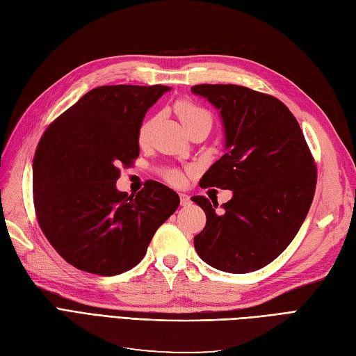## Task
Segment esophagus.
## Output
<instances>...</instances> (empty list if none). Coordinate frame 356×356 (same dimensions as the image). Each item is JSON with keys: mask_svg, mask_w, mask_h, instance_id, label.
Returning <instances> with one entry per match:
<instances>
[{"mask_svg": "<svg viewBox=\"0 0 356 356\" xmlns=\"http://www.w3.org/2000/svg\"><path fill=\"white\" fill-rule=\"evenodd\" d=\"M179 200H181V207H188V204L191 203L190 196L186 195V193H179Z\"/></svg>", "mask_w": 356, "mask_h": 356, "instance_id": "1", "label": "esophagus"}]
</instances>
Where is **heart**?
Here are the masks:
<instances>
[{"mask_svg": "<svg viewBox=\"0 0 356 356\" xmlns=\"http://www.w3.org/2000/svg\"><path fill=\"white\" fill-rule=\"evenodd\" d=\"M175 110H177V114L179 117L181 123L184 124V127H187L193 122L199 120V118H209V120H211V117H209V114L207 111H204L203 108H200V106L195 105L193 102H190V101H181V102H178L177 106H175ZM149 131H152V122H144L143 126L139 127V132H138L139 143H145L147 141L148 136H149ZM165 177H166V179L169 182H172V184H181V182H182V174H181L179 170H177V169L168 170L166 174H165Z\"/></svg>", "mask_w": 356, "mask_h": 356, "instance_id": "obj_1", "label": "heart"}]
</instances>
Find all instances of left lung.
Wrapping results in <instances>:
<instances>
[{
	"label": "left lung",
	"mask_w": 356,
	"mask_h": 356,
	"mask_svg": "<svg viewBox=\"0 0 356 356\" xmlns=\"http://www.w3.org/2000/svg\"><path fill=\"white\" fill-rule=\"evenodd\" d=\"M191 92L220 111L225 154L202 187L232 190L222 203L195 196L207 225L195 236L202 260L227 273L272 263L296 238L314 200L316 166L303 132L275 96L236 84H197Z\"/></svg>",
	"instance_id": "8db88e82"
}]
</instances>
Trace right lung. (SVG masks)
<instances>
[{"instance_id": "1", "label": "right lung", "mask_w": 356, "mask_h": 356, "mask_svg": "<svg viewBox=\"0 0 356 356\" xmlns=\"http://www.w3.org/2000/svg\"><path fill=\"white\" fill-rule=\"evenodd\" d=\"M168 86H101L42 134L32 161L40 227L63 260L101 276L131 270L179 204L157 181L136 195L118 191V166L139 156L144 115Z\"/></svg>"}]
</instances>
